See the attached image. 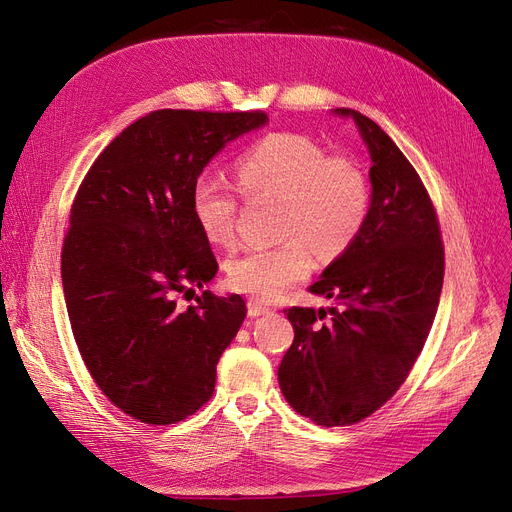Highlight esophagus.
Segmentation results:
<instances>
[{"label":"esophagus","instance_id":"obj_1","mask_svg":"<svg viewBox=\"0 0 512 512\" xmlns=\"http://www.w3.org/2000/svg\"><path fill=\"white\" fill-rule=\"evenodd\" d=\"M246 310H249V316H251V318H255V316H263V314H270V312H272V308L263 306L261 301H257V299H249V301H246Z\"/></svg>","mask_w":512,"mask_h":512}]
</instances>
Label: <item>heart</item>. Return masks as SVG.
I'll list each match as a JSON object with an SVG mask.
<instances>
[{
    "instance_id": "b5f03b06",
    "label": "heart",
    "mask_w": 512,
    "mask_h": 512,
    "mask_svg": "<svg viewBox=\"0 0 512 512\" xmlns=\"http://www.w3.org/2000/svg\"><path fill=\"white\" fill-rule=\"evenodd\" d=\"M234 177L246 198L282 200L280 238L274 249H253L225 266L230 289L270 301L304 282L314 270V249L323 257L344 253L365 227L371 187L363 166L346 156H329L299 132H272L244 149ZM192 215L213 246L236 238L238 194L217 175H200L192 187Z\"/></svg>"
}]
</instances>
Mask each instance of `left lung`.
I'll use <instances>...</instances> for the list:
<instances>
[{
  "label": "left lung",
  "instance_id": "1",
  "mask_svg": "<svg viewBox=\"0 0 512 512\" xmlns=\"http://www.w3.org/2000/svg\"><path fill=\"white\" fill-rule=\"evenodd\" d=\"M371 156L365 227L310 287L335 308L285 310L295 339L278 367L287 403L318 426H350L390 401L424 348L439 308L445 249L418 170L386 132L354 109Z\"/></svg>",
  "mask_w": 512,
  "mask_h": 512
}]
</instances>
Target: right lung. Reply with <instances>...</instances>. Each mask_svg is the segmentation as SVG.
Wrapping results in <instances>:
<instances>
[{
  "label": "right lung",
  "mask_w": 512,
  "mask_h": 512,
  "mask_svg": "<svg viewBox=\"0 0 512 512\" xmlns=\"http://www.w3.org/2000/svg\"><path fill=\"white\" fill-rule=\"evenodd\" d=\"M263 111L158 109L94 160L73 198L61 251L71 331L94 384L130 418L166 426L213 396L217 363L246 304L204 291L219 266L192 215L202 168Z\"/></svg>",
  "instance_id": "add662e5"
}]
</instances>
